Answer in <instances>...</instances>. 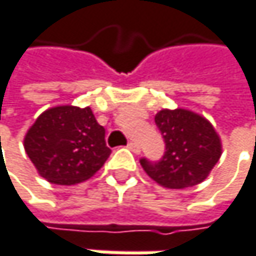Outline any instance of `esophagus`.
I'll return each mask as SVG.
<instances>
[{
    "instance_id": "1",
    "label": "esophagus",
    "mask_w": 256,
    "mask_h": 256,
    "mask_svg": "<svg viewBox=\"0 0 256 256\" xmlns=\"http://www.w3.org/2000/svg\"><path fill=\"white\" fill-rule=\"evenodd\" d=\"M128 148H131L134 153H140V146L136 143V142H130L128 143Z\"/></svg>"
}]
</instances>
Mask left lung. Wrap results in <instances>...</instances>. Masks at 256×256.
I'll use <instances>...</instances> for the list:
<instances>
[{
	"label": "left lung",
	"mask_w": 256,
	"mask_h": 256,
	"mask_svg": "<svg viewBox=\"0 0 256 256\" xmlns=\"http://www.w3.org/2000/svg\"><path fill=\"white\" fill-rule=\"evenodd\" d=\"M164 142V156L140 164L147 176L168 188H186L202 182L221 156V142L214 126L198 113L164 109L154 116Z\"/></svg>",
	"instance_id": "left-lung-1"
}]
</instances>
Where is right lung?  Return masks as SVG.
I'll return each mask as SVG.
<instances>
[{
  "label": "right lung",
  "mask_w": 256,
  "mask_h": 256,
  "mask_svg": "<svg viewBox=\"0 0 256 256\" xmlns=\"http://www.w3.org/2000/svg\"><path fill=\"white\" fill-rule=\"evenodd\" d=\"M104 134L90 108L57 106L29 128L24 150L40 176L70 186L91 178L110 156Z\"/></svg>",
  "instance_id": "1"
}]
</instances>
